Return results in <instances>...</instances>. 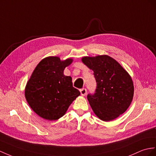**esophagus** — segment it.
I'll return each mask as SVG.
<instances>
[{
  "mask_svg": "<svg viewBox=\"0 0 156 156\" xmlns=\"http://www.w3.org/2000/svg\"><path fill=\"white\" fill-rule=\"evenodd\" d=\"M80 92H81V94L82 96H85L87 94V89L85 88H83V89H80Z\"/></svg>",
  "mask_w": 156,
  "mask_h": 156,
  "instance_id": "34e87169",
  "label": "esophagus"
}]
</instances>
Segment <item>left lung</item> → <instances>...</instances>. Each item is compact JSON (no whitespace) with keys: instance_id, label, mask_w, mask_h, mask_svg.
<instances>
[{"instance_id":"obj_1","label":"left lung","mask_w":156,"mask_h":156,"mask_svg":"<svg viewBox=\"0 0 156 156\" xmlns=\"http://www.w3.org/2000/svg\"><path fill=\"white\" fill-rule=\"evenodd\" d=\"M82 62L94 71L97 87L87 95L94 114L110 121L122 115L130 106L134 85L130 75L115 59L108 55L84 57Z\"/></svg>"}]
</instances>
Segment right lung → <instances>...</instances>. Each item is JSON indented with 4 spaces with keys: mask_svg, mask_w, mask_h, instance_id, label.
<instances>
[{
    "mask_svg": "<svg viewBox=\"0 0 156 156\" xmlns=\"http://www.w3.org/2000/svg\"><path fill=\"white\" fill-rule=\"evenodd\" d=\"M71 59L61 61L48 57L37 64L25 89L30 107L44 119L55 120L63 116L80 92L73 87L72 79L63 74Z\"/></svg>",
    "mask_w": 156,
    "mask_h": 156,
    "instance_id": "obj_1",
    "label": "right lung"
}]
</instances>
